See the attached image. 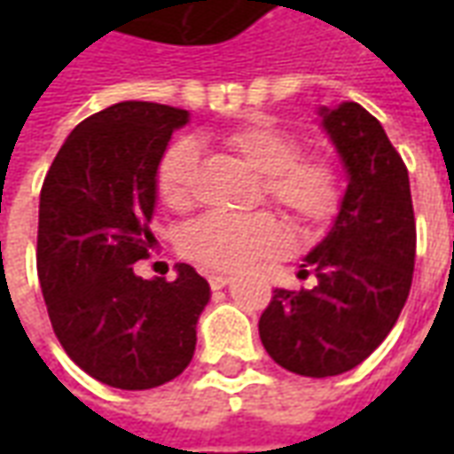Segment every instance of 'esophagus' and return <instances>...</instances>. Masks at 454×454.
Returning a JSON list of instances; mask_svg holds the SVG:
<instances>
[{
    "mask_svg": "<svg viewBox=\"0 0 454 454\" xmlns=\"http://www.w3.org/2000/svg\"><path fill=\"white\" fill-rule=\"evenodd\" d=\"M228 282H231V277L226 275H208V285H211V289H223V286H228Z\"/></svg>",
    "mask_w": 454,
    "mask_h": 454,
    "instance_id": "obj_1",
    "label": "esophagus"
}]
</instances>
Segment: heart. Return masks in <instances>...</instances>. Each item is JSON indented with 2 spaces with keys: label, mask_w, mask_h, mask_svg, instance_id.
Wrapping results in <instances>:
<instances>
[{
  "label": "heart",
  "mask_w": 454,
  "mask_h": 454,
  "mask_svg": "<svg viewBox=\"0 0 454 454\" xmlns=\"http://www.w3.org/2000/svg\"><path fill=\"white\" fill-rule=\"evenodd\" d=\"M223 145L262 175L265 197L285 208L301 226H321L340 204V172L325 155H299V140L270 123H253L221 136ZM197 148L179 140L165 153L158 169V189L168 207L189 208L194 201ZM286 247L285 226L270 214L228 216L207 214L179 236V253L201 270L236 272L260 257Z\"/></svg>",
  "instance_id": "1"
}]
</instances>
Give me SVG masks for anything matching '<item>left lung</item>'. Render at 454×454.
Here are the masks:
<instances>
[{"instance_id":"obj_1","label":"left lung","mask_w":454,"mask_h":454,"mask_svg":"<svg viewBox=\"0 0 454 454\" xmlns=\"http://www.w3.org/2000/svg\"><path fill=\"white\" fill-rule=\"evenodd\" d=\"M348 172L328 236L304 257L314 289H275L260 316L270 357L301 377H335L377 350L409 299L416 221L409 169L381 123L360 104L318 109Z\"/></svg>"}]
</instances>
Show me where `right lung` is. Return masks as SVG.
I'll list each match as a JSON object with an SVG mask.
<instances>
[{
  "instance_id": "1",
  "label": "right lung",
  "mask_w": 454,
  "mask_h": 454,
  "mask_svg": "<svg viewBox=\"0 0 454 454\" xmlns=\"http://www.w3.org/2000/svg\"><path fill=\"white\" fill-rule=\"evenodd\" d=\"M189 112L119 102L65 138L45 175L35 265L58 340L90 377L153 389L184 372L211 286L179 262L177 279H143L158 168Z\"/></svg>"
}]
</instances>
